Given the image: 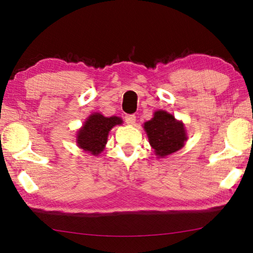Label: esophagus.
Here are the masks:
<instances>
[{
	"label": "esophagus",
	"instance_id": "esophagus-1",
	"mask_svg": "<svg viewBox=\"0 0 253 253\" xmlns=\"http://www.w3.org/2000/svg\"><path fill=\"white\" fill-rule=\"evenodd\" d=\"M125 122L127 123V124H135V122H136V115L135 114H128V115H126L125 117Z\"/></svg>",
	"mask_w": 253,
	"mask_h": 253
}]
</instances>
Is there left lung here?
I'll use <instances>...</instances> for the list:
<instances>
[{"instance_id":"8db88e82","label":"left lung","mask_w":253,"mask_h":253,"mask_svg":"<svg viewBox=\"0 0 253 253\" xmlns=\"http://www.w3.org/2000/svg\"><path fill=\"white\" fill-rule=\"evenodd\" d=\"M150 144L159 157H165L179 150L186 140L184 125L165 111L154 113L151 121L144 123Z\"/></svg>"}]
</instances>
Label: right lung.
Wrapping results in <instances>:
<instances>
[{
  "instance_id": "add662e5",
  "label": "right lung",
  "mask_w": 253,
  "mask_h": 253,
  "mask_svg": "<svg viewBox=\"0 0 253 253\" xmlns=\"http://www.w3.org/2000/svg\"><path fill=\"white\" fill-rule=\"evenodd\" d=\"M120 124H122V120L116 116L104 117L101 114L90 115L77 135L78 146L93 155L101 153L104 149L109 131L113 126Z\"/></svg>"
}]
</instances>
